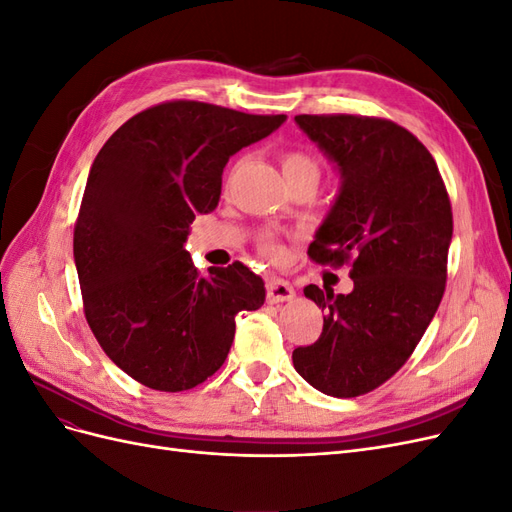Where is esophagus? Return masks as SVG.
I'll use <instances>...</instances> for the list:
<instances>
[{"mask_svg": "<svg viewBox=\"0 0 512 512\" xmlns=\"http://www.w3.org/2000/svg\"><path fill=\"white\" fill-rule=\"evenodd\" d=\"M294 297V288L284 282L282 277H271L267 282V301L269 303H284Z\"/></svg>", "mask_w": 512, "mask_h": 512, "instance_id": "esophagus-1", "label": "esophagus"}]
</instances>
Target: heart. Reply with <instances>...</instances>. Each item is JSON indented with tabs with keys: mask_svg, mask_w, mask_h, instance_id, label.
<instances>
[{
	"mask_svg": "<svg viewBox=\"0 0 512 512\" xmlns=\"http://www.w3.org/2000/svg\"><path fill=\"white\" fill-rule=\"evenodd\" d=\"M280 160H282V170H284L286 181L299 179V177H314V179L320 177L318 162L312 156H309V153H305V151L286 149V151L280 153ZM260 250H262V254H265L271 260H280L284 256V252H286L284 245L277 241V239H273V237L262 239Z\"/></svg>",
	"mask_w": 512,
	"mask_h": 512,
	"instance_id": "b5f03b06",
	"label": "heart"
}]
</instances>
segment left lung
I'll return each mask as SVG.
<instances>
[{"mask_svg":"<svg viewBox=\"0 0 512 512\" xmlns=\"http://www.w3.org/2000/svg\"><path fill=\"white\" fill-rule=\"evenodd\" d=\"M294 121L342 179L307 254L318 265L350 262L354 288L303 290L327 316L312 346L294 348L292 363L320 393L359 397L397 374L438 312L451 200L427 147L397 123L361 115Z\"/></svg>","mask_w":512,"mask_h":512,"instance_id":"8db88e82","label":"left lung"}]
</instances>
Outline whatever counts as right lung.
<instances>
[{"label": "right lung", "instance_id": "1", "mask_svg": "<svg viewBox=\"0 0 512 512\" xmlns=\"http://www.w3.org/2000/svg\"><path fill=\"white\" fill-rule=\"evenodd\" d=\"M286 121L194 100L134 115L91 164L74 262L85 318L119 369L149 389H194L222 367L235 316L265 303L241 262L200 275L183 250L196 213L218 207L230 156Z\"/></svg>", "mask_w": 512, "mask_h": 512}]
</instances>
